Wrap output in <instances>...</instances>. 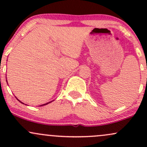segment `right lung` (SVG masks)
<instances>
[{
	"label": "right lung",
	"instance_id": "obj_1",
	"mask_svg": "<svg viewBox=\"0 0 147 147\" xmlns=\"http://www.w3.org/2000/svg\"><path fill=\"white\" fill-rule=\"evenodd\" d=\"M16 99H17V98H16ZM18 101H19V100H18ZM19 102H21V103H22V104H23V102H21V101H19ZM50 102L46 103V104H43V105H41V106H44V105H46V104H49V103H50Z\"/></svg>",
	"mask_w": 147,
	"mask_h": 147
}]
</instances>
